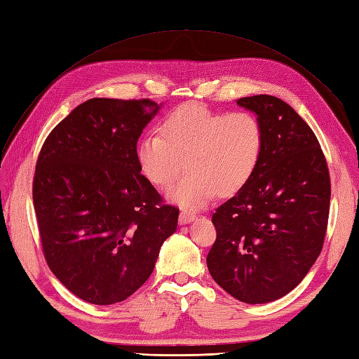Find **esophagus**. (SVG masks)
<instances>
[{
  "instance_id": "esophagus-1",
  "label": "esophagus",
  "mask_w": 359,
  "mask_h": 359,
  "mask_svg": "<svg viewBox=\"0 0 359 359\" xmlns=\"http://www.w3.org/2000/svg\"><path fill=\"white\" fill-rule=\"evenodd\" d=\"M195 219H196V216L193 215V212H189V211H181L180 212V225L191 224V222Z\"/></svg>"
}]
</instances>
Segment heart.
Segmentation results:
<instances>
[{
    "instance_id": "heart-1",
    "label": "heart",
    "mask_w": 359,
    "mask_h": 359,
    "mask_svg": "<svg viewBox=\"0 0 359 359\" xmlns=\"http://www.w3.org/2000/svg\"><path fill=\"white\" fill-rule=\"evenodd\" d=\"M160 133L151 131L140 139L139 168L154 186L166 187L186 160V177L168 191V198L184 208L205 207L217 191H238L263 156V127L249 111L226 113L187 104L163 119Z\"/></svg>"
}]
</instances>
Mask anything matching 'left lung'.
<instances>
[{
	"label": "left lung",
	"instance_id": "8db88e82",
	"mask_svg": "<svg viewBox=\"0 0 359 359\" xmlns=\"http://www.w3.org/2000/svg\"><path fill=\"white\" fill-rule=\"evenodd\" d=\"M264 133L252 178L216 210L207 257L212 279L240 302L267 304L296 288L320 255L331 181L320 144L287 102L270 95L237 100Z\"/></svg>",
	"mask_w": 359,
	"mask_h": 359
}]
</instances>
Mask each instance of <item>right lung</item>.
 <instances>
[{
  "instance_id": "add662e5",
  "label": "right lung",
  "mask_w": 359,
  "mask_h": 359,
  "mask_svg": "<svg viewBox=\"0 0 359 359\" xmlns=\"http://www.w3.org/2000/svg\"><path fill=\"white\" fill-rule=\"evenodd\" d=\"M161 104L93 98L45 140L33 202L46 263L89 304L122 302L147 283L180 210L142 175L137 140Z\"/></svg>"
}]
</instances>
